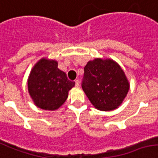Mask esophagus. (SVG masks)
<instances>
[{
	"label": "esophagus",
	"mask_w": 158,
	"mask_h": 158,
	"mask_svg": "<svg viewBox=\"0 0 158 158\" xmlns=\"http://www.w3.org/2000/svg\"><path fill=\"white\" fill-rule=\"evenodd\" d=\"M75 87H77V88H79V81L77 79V80H75Z\"/></svg>",
	"instance_id": "esophagus-1"
}]
</instances>
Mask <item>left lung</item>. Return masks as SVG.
I'll return each mask as SVG.
<instances>
[{
  "instance_id": "1",
  "label": "left lung",
  "mask_w": 158,
  "mask_h": 158,
  "mask_svg": "<svg viewBox=\"0 0 158 158\" xmlns=\"http://www.w3.org/2000/svg\"><path fill=\"white\" fill-rule=\"evenodd\" d=\"M82 88L95 108L115 110L127 95L130 83L123 70L110 58H96L84 67Z\"/></svg>"
}]
</instances>
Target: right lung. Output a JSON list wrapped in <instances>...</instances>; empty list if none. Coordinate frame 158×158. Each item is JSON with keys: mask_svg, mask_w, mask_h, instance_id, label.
Here are the masks:
<instances>
[{"mask_svg": "<svg viewBox=\"0 0 158 158\" xmlns=\"http://www.w3.org/2000/svg\"><path fill=\"white\" fill-rule=\"evenodd\" d=\"M57 61L43 57L35 64L27 79V88L33 102L40 109L56 110L68 97L75 86L66 73L57 68Z\"/></svg>", "mask_w": 158, "mask_h": 158, "instance_id": "1", "label": "right lung"}]
</instances>
